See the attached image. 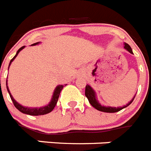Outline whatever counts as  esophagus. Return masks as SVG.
Returning a JSON list of instances; mask_svg holds the SVG:
<instances>
[{"label": "esophagus", "instance_id": "esophagus-1", "mask_svg": "<svg viewBox=\"0 0 151 151\" xmlns=\"http://www.w3.org/2000/svg\"><path fill=\"white\" fill-rule=\"evenodd\" d=\"M77 76H78V77H83V72L80 71L79 73L77 74Z\"/></svg>", "mask_w": 151, "mask_h": 151}]
</instances>
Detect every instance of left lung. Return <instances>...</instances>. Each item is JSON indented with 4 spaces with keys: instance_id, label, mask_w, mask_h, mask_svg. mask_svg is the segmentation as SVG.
<instances>
[{
    "instance_id": "8db88e82",
    "label": "left lung",
    "mask_w": 151,
    "mask_h": 151,
    "mask_svg": "<svg viewBox=\"0 0 151 151\" xmlns=\"http://www.w3.org/2000/svg\"><path fill=\"white\" fill-rule=\"evenodd\" d=\"M124 48L126 49L128 52H130L131 54H133L132 52V49L131 48V46L128 44L124 42ZM136 95V94H135ZM135 95L134 96V97L132 98V100L130 102H128V103H127L125 106H119V107H112V106H103V105H101L99 103V101L97 99V96H96V93L95 90L92 88L91 86L89 84H86V89H85V96H86V98L88 99L89 103L91 104V106L93 107L96 109L99 110L100 112H109V113H113V112H117L120 110H122V109L126 108L127 106H128L131 103L133 102L134 99L135 97Z\"/></svg>"
}]
</instances>
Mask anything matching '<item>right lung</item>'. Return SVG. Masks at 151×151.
<instances>
[{
    "mask_svg": "<svg viewBox=\"0 0 151 151\" xmlns=\"http://www.w3.org/2000/svg\"><path fill=\"white\" fill-rule=\"evenodd\" d=\"M39 43H40V42H36V43H34V44L31 45H36L39 44ZM24 48H25V46L21 47L19 50L17 52V54L15 55V56L12 59L10 60V64H9L8 69H9V68H10V65H11L12 61H14V60L15 59L16 57L18 55V54L19 53V52H20L21 50H23ZM6 89H7V91H8L9 94H10V98H11V100H12L13 103H14V106L17 109L19 112H22V113H24V114H27V115H45V114H48V113H49V112H52V110L54 109V108H55V106H56V104H57V102H58V97H59L60 93H61V91L62 90L63 87L65 86V85H58V86H56L55 89V90H54L53 95H52V99H51V101L49 102V103H48V105H46V106H42V107H39V108H37V107H35V108H33V107L23 106L20 105L19 103H18L17 102V101L14 99L13 96L11 95V93H10V90H9V88H8V86H7V80H6ZM65 85H67V84H65Z\"/></svg>",
    "mask_w": 151,
    "mask_h": 151,
    "instance_id": "add662e5",
    "label": "right lung"
}]
</instances>
